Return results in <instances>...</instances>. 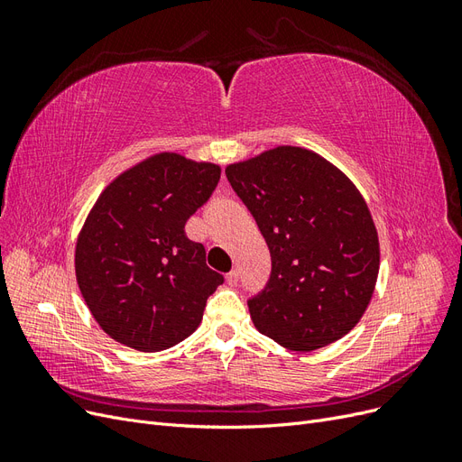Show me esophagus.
Listing matches in <instances>:
<instances>
[{
  "instance_id": "1",
  "label": "esophagus",
  "mask_w": 462,
  "mask_h": 462,
  "mask_svg": "<svg viewBox=\"0 0 462 462\" xmlns=\"http://www.w3.org/2000/svg\"><path fill=\"white\" fill-rule=\"evenodd\" d=\"M226 282H227V285H236V282H239V272L236 270H231L227 275H226Z\"/></svg>"
}]
</instances>
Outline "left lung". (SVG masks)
I'll use <instances>...</instances> for the list:
<instances>
[{
    "label": "left lung",
    "instance_id": "8db88e82",
    "mask_svg": "<svg viewBox=\"0 0 462 462\" xmlns=\"http://www.w3.org/2000/svg\"><path fill=\"white\" fill-rule=\"evenodd\" d=\"M270 248L272 273L248 302L260 333L310 353L345 337L372 300L380 239L355 183L324 156L275 146L226 167Z\"/></svg>",
    "mask_w": 462,
    "mask_h": 462
}]
</instances>
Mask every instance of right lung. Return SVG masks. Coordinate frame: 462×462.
<instances>
[{
  "mask_svg": "<svg viewBox=\"0 0 462 462\" xmlns=\"http://www.w3.org/2000/svg\"><path fill=\"white\" fill-rule=\"evenodd\" d=\"M221 167L158 152L121 171L82 223L75 275L92 318L111 339L165 351L197 331L223 277L185 223L214 192Z\"/></svg>",
  "mask_w": 462,
  "mask_h": 462,
  "instance_id": "add662e5",
  "label": "right lung"
}]
</instances>
